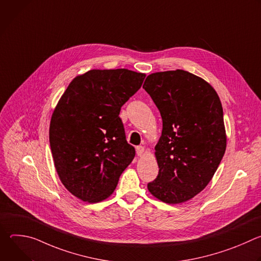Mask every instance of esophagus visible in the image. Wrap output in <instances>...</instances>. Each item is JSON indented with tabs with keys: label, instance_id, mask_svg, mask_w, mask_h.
<instances>
[{
	"label": "esophagus",
	"instance_id": "34e87169",
	"mask_svg": "<svg viewBox=\"0 0 261 261\" xmlns=\"http://www.w3.org/2000/svg\"><path fill=\"white\" fill-rule=\"evenodd\" d=\"M143 153H144V146H142V145L136 146V154L138 156H141Z\"/></svg>",
	"mask_w": 261,
	"mask_h": 261
}]
</instances>
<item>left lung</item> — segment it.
Segmentation results:
<instances>
[{
    "instance_id": "8db88e82",
    "label": "left lung",
    "mask_w": 261,
    "mask_h": 261,
    "mask_svg": "<svg viewBox=\"0 0 261 261\" xmlns=\"http://www.w3.org/2000/svg\"><path fill=\"white\" fill-rule=\"evenodd\" d=\"M142 88L163 123L155 146L159 172L147 189L166 203L185 202L205 188L224 156L221 101L211 85L184 70L153 73Z\"/></svg>"
}]
</instances>
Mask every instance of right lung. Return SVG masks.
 <instances>
[{
    "mask_svg": "<svg viewBox=\"0 0 261 261\" xmlns=\"http://www.w3.org/2000/svg\"><path fill=\"white\" fill-rule=\"evenodd\" d=\"M144 77L127 69L90 70L61 97L49 143L60 179L74 196L93 203L107 198L134 159L119 115Z\"/></svg>",
    "mask_w": 261,
    "mask_h": 261,
    "instance_id": "right-lung-1",
    "label": "right lung"
}]
</instances>
